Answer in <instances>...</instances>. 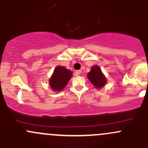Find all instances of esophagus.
Returning a JSON list of instances; mask_svg holds the SVG:
<instances>
[{
    "label": "esophagus",
    "mask_w": 148,
    "mask_h": 148,
    "mask_svg": "<svg viewBox=\"0 0 148 148\" xmlns=\"http://www.w3.org/2000/svg\"><path fill=\"white\" fill-rule=\"evenodd\" d=\"M81 73H82L81 70H78V71H75V75L76 76H79L80 74H81Z\"/></svg>",
    "instance_id": "esophagus-1"
}]
</instances>
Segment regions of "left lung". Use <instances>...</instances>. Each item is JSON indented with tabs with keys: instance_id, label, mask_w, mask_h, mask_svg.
<instances>
[{
	"instance_id": "8db88e82",
	"label": "left lung",
	"mask_w": 148,
	"mask_h": 148,
	"mask_svg": "<svg viewBox=\"0 0 148 148\" xmlns=\"http://www.w3.org/2000/svg\"><path fill=\"white\" fill-rule=\"evenodd\" d=\"M87 77L91 83L98 89L104 87L107 82L100 67L97 65L93 66L91 68V71L87 74Z\"/></svg>"
}]
</instances>
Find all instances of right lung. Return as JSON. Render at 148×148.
<instances>
[{
    "label": "right lung",
    "instance_id": "add662e5",
    "mask_svg": "<svg viewBox=\"0 0 148 148\" xmlns=\"http://www.w3.org/2000/svg\"><path fill=\"white\" fill-rule=\"evenodd\" d=\"M72 77V72L64 66H57L49 79V86L53 92L63 90Z\"/></svg>",
    "mask_w": 148,
    "mask_h": 148
}]
</instances>
